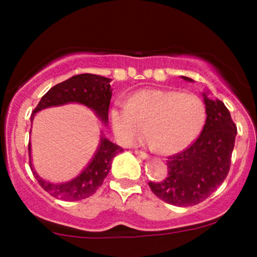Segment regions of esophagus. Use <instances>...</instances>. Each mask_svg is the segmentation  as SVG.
I'll return each instance as SVG.
<instances>
[{
  "mask_svg": "<svg viewBox=\"0 0 257 257\" xmlns=\"http://www.w3.org/2000/svg\"><path fill=\"white\" fill-rule=\"evenodd\" d=\"M135 154L141 158H143V160H147V158H149V155L147 153H144V151H142V150H136Z\"/></svg>",
  "mask_w": 257,
  "mask_h": 257,
  "instance_id": "obj_1",
  "label": "esophagus"
}]
</instances>
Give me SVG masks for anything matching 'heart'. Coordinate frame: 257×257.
<instances>
[{
  "instance_id": "b5f03b06",
  "label": "heart",
  "mask_w": 257,
  "mask_h": 257,
  "mask_svg": "<svg viewBox=\"0 0 257 257\" xmlns=\"http://www.w3.org/2000/svg\"><path fill=\"white\" fill-rule=\"evenodd\" d=\"M205 120L206 107L198 95L157 88L136 91L127 103L110 110L114 135L120 143H139L149 127V137L166 154L188 147L201 132Z\"/></svg>"
}]
</instances>
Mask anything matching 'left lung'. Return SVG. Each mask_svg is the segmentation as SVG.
<instances>
[{"instance_id":"obj_1","label":"left lung","mask_w":257,"mask_h":257,"mask_svg":"<svg viewBox=\"0 0 257 257\" xmlns=\"http://www.w3.org/2000/svg\"><path fill=\"white\" fill-rule=\"evenodd\" d=\"M204 101L207 116L200 136L181 153L168 157L164 180L149 182L154 194L170 205L186 207L204 201L229 174L237 127L220 100L204 94Z\"/></svg>"}]
</instances>
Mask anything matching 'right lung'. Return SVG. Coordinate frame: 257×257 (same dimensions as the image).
Listing matches in <instances>:
<instances>
[{
	"instance_id": "obj_1",
	"label": "right lung",
	"mask_w": 257,
	"mask_h": 257,
	"mask_svg": "<svg viewBox=\"0 0 257 257\" xmlns=\"http://www.w3.org/2000/svg\"><path fill=\"white\" fill-rule=\"evenodd\" d=\"M109 82V78L93 74L72 76L69 80L56 84L41 97L32 113L31 121L34 118V114L41 109L52 106H62L69 102H77L89 107L104 123H107L112 97V88ZM122 151V148L112 143L102 136L93 160L80 175L65 183H51L41 179L34 172L31 161V144H28L31 170L38 183L53 198L64 201L82 200L93 195L103 183L104 177L108 175L113 157Z\"/></svg>"
}]
</instances>
